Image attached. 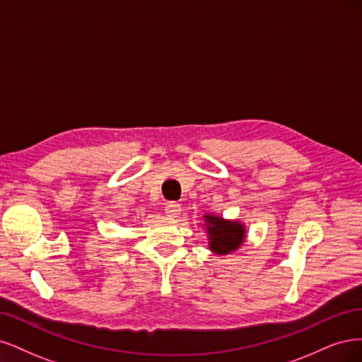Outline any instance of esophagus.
Segmentation results:
<instances>
[{"label":"esophagus","mask_w":362,"mask_h":362,"mask_svg":"<svg viewBox=\"0 0 362 362\" xmlns=\"http://www.w3.org/2000/svg\"><path fill=\"white\" fill-rule=\"evenodd\" d=\"M180 204L179 203H176V202H170V203H167V206H165V214L168 215V216H171V218H174V216H177L179 214H180Z\"/></svg>","instance_id":"obj_1"}]
</instances>
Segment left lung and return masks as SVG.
I'll return each mask as SVG.
<instances>
[{"label":"left lung","mask_w":362,"mask_h":362,"mask_svg":"<svg viewBox=\"0 0 362 362\" xmlns=\"http://www.w3.org/2000/svg\"><path fill=\"white\" fill-rule=\"evenodd\" d=\"M209 247L216 254H228L240 247L245 238V228L239 223L224 221L219 216L206 215Z\"/></svg>","instance_id":"left-lung-1"}]
</instances>
